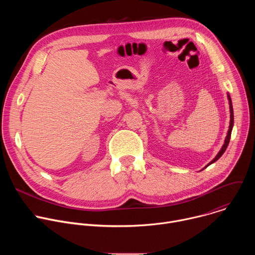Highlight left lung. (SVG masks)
Returning <instances> with one entry per match:
<instances>
[{"instance_id":"1","label":"left lung","mask_w":255,"mask_h":255,"mask_svg":"<svg viewBox=\"0 0 255 255\" xmlns=\"http://www.w3.org/2000/svg\"><path fill=\"white\" fill-rule=\"evenodd\" d=\"M227 99H228V102H229V109H230V123H229V129H228V132H227V135H226V137H225V140H224V144L222 145V147H221V149H220V151L217 153V155L215 156V158L214 159H212L204 168H206V167H208L210 164H212V163H214L215 161H217L218 159H219L222 155H223V153L225 152V150H226V148H227V146H228V144H229V141H230V137H231V132H232V129H233V125H234V115H233V106H232V101H231V98H230V95H229V93H227ZM203 168V169H204Z\"/></svg>"}]
</instances>
